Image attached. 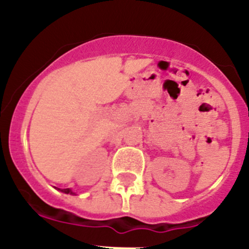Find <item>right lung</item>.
Returning <instances> with one entry per match:
<instances>
[{
    "label": "right lung",
    "instance_id": "add662e5",
    "mask_svg": "<svg viewBox=\"0 0 249 249\" xmlns=\"http://www.w3.org/2000/svg\"><path fill=\"white\" fill-rule=\"evenodd\" d=\"M60 192H62V193H65V194H70V195H74V193L72 192L71 189H70V188H67V189H59Z\"/></svg>",
    "mask_w": 249,
    "mask_h": 249
}]
</instances>
